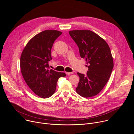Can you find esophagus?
I'll return each instance as SVG.
<instances>
[{"label": "esophagus", "instance_id": "obj_1", "mask_svg": "<svg viewBox=\"0 0 134 134\" xmlns=\"http://www.w3.org/2000/svg\"><path fill=\"white\" fill-rule=\"evenodd\" d=\"M66 74L67 75H71L73 74V72H66Z\"/></svg>", "mask_w": 134, "mask_h": 134}]
</instances>
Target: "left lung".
Segmentation results:
<instances>
[{
	"instance_id": "obj_1",
	"label": "left lung",
	"mask_w": 134,
	"mask_h": 134,
	"mask_svg": "<svg viewBox=\"0 0 134 134\" xmlns=\"http://www.w3.org/2000/svg\"><path fill=\"white\" fill-rule=\"evenodd\" d=\"M69 33L88 68L86 75L77 72L80 82L76 91L84 98L94 97L101 92L110 77L113 68L110 49L103 39L91 31L72 30Z\"/></svg>"
}]
</instances>
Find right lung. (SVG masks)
Masks as SVG:
<instances>
[{"label": "right lung", "instance_id": "1", "mask_svg": "<svg viewBox=\"0 0 134 134\" xmlns=\"http://www.w3.org/2000/svg\"><path fill=\"white\" fill-rule=\"evenodd\" d=\"M62 32L45 30L35 35L23 49L20 59L21 73L27 85L37 96L48 98L55 91L57 81L64 72L49 69L51 50Z\"/></svg>", "mask_w": 134, "mask_h": 134}]
</instances>
